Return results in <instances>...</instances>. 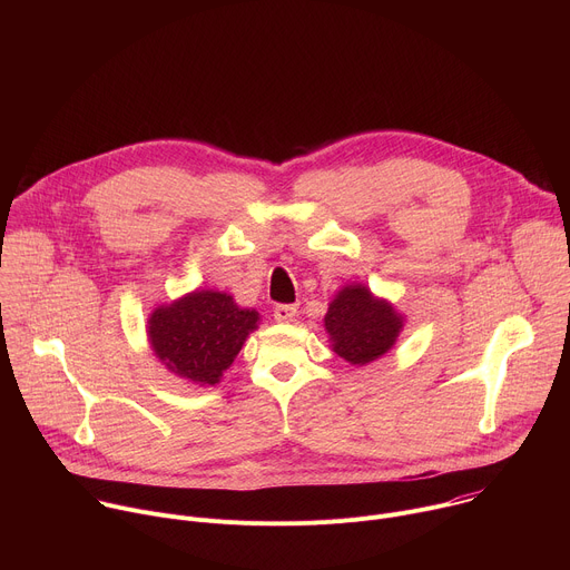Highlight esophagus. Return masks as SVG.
Returning <instances> with one entry per match:
<instances>
[{
    "mask_svg": "<svg viewBox=\"0 0 570 570\" xmlns=\"http://www.w3.org/2000/svg\"><path fill=\"white\" fill-rule=\"evenodd\" d=\"M273 315L277 322H291L297 315V304H277Z\"/></svg>",
    "mask_w": 570,
    "mask_h": 570,
    "instance_id": "34e87169",
    "label": "esophagus"
}]
</instances>
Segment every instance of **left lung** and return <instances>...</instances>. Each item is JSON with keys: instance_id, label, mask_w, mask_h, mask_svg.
<instances>
[{"instance_id": "left-lung-1", "label": "left lung", "mask_w": 570, "mask_h": 570, "mask_svg": "<svg viewBox=\"0 0 570 570\" xmlns=\"http://www.w3.org/2000/svg\"><path fill=\"white\" fill-rule=\"evenodd\" d=\"M334 352L352 365H365L383 356L401 332V315L374 299L365 286H345L324 315Z\"/></svg>"}]
</instances>
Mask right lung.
<instances>
[{"label":"right lung","mask_w":570,"mask_h":570,"mask_svg":"<svg viewBox=\"0 0 570 570\" xmlns=\"http://www.w3.org/2000/svg\"><path fill=\"white\" fill-rule=\"evenodd\" d=\"M259 313L238 308L227 293L196 291L148 320L155 356L196 385H214L232 365Z\"/></svg>","instance_id":"1"}]
</instances>
